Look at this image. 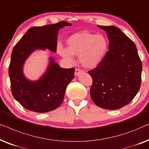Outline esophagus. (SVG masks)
Returning a JSON list of instances; mask_svg holds the SVG:
<instances>
[{
  "instance_id": "34e87169",
  "label": "esophagus",
  "mask_w": 149,
  "mask_h": 149,
  "mask_svg": "<svg viewBox=\"0 0 149 149\" xmlns=\"http://www.w3.org/2000/svg\"><path fill=\"white\" fill-rule=\"evenodd\" d=\"M84 72V70H81V69L80 68H76L75 69V72H74V74L76 76H78V75L80 74V73H81Z\"/></svg>"
}]
</instances>
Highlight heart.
I'll use <instances>...</instances> for the list:
<instances>
[{
    "instance_id": "obj_1",
    "label": "heart",
    "mask_w": 149,
    "mask_h": 149,
    "mask_svg": "<svg viewBox=\"0 0 149 149\" xmlns=\"http://www.w3.org/2000/svg\"><path fill=\"white\" fill-rule=\"evenodd\" d=\"M68 48L61 44L57 51L65 59L72 61L73 55H79L83 66L92 68L103 61L108 51L109 43L103 35H95L88 31L74 33L67 40Z\"/></svg>"
}]
</instances>
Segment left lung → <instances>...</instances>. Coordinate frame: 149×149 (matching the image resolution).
<instances>
[{
    "label": "left lung",
    "instance_id": "8db88e82",
    "mask_svg": "<svg viewBox=\"0 0 149 149\" xmlns=\"http://www.w3.org/2000/svg\"><path fill=\"white\" fill-rule=\"evenodd\" d=\"M109 41V51L95 68L90 95L94 103L106 109H117L134 99L141 86L142 65L136 44L118 28L100 26Z\"/></svg>",
    "mask_w": 149,
    "mask_h": 149
}]
</instances>
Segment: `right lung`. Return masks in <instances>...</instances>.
<instances>
[{
	"mask_svg": "<svg viewBox=\"0 0 149 149\" xmlns=\"http://www.w3.org/2000/svg\"><path fill=\"white\" fill-rule=\"evenodd\" d=\"M71 24L61 21L57 24L32 27L15 44L9 66L11 93L25 109L44 113L55 109L63 100L65 89L74 78V68H60L51 58L46 72L37 81H30L22 73L28 56L36 49L57 51V31Z\"/></svg>",
	"mask_w": 149,
	"mask_h": 149,
	"instance_id": "1",
	"label": "right lung"
}]
</instances>
